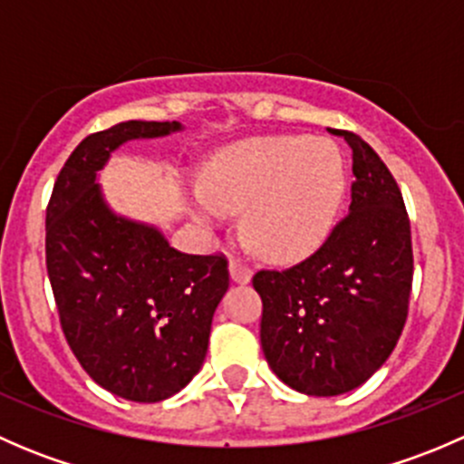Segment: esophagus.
<instances>
[{
  "mask_svg": "<svg viewBox=\"0 0 464 464\" xmlns=\"http://www.w3.org/2000/svg\"><path fill=\"white\" fill-rule=\"evenodd\" d=\"M228 274H231V280L233 283H240V285H246L251 280V269L245 265L242 260H231L228 262Z\"/></svg>",
  "mask_w": 464,
  "mask_h": 464,
  "instance_id": "1",
  "label": "esophagus"
}]
</instances>
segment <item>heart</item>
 Masks as SVG:
<instances>
[{
	"mask_svg": "<svg viewBox=\"0 0 464 464\" xmlns=\"http://www.w3.org/2000/svg\"><path fill=\"white\" fill-rule=\"evenodd\" d=\"M348 190V166L339 145L301 134L256 137L228 145L193 181L195 218L219 224L245 210L246 242L266 260L289 262L316 251L334 228Z\"/></svg>",
	"mask_w": 464,
	"mask_h": 464,
	"instance_id": "1",
	"label": "heart"
}]
</instances>
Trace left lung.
Returning <instances> with one entry per match:
<instances>
[{"label": "left lung", "instance_id": "1", "mask_svg": "<svg viewBox=\"0 0 464 464\" xmlns=\"http://www.w3.org/2000/svg\"><path fill=\"white\" fill-rule=\"evenodd\" d=\"M353 148V202L323 246L285 271H258L260 343L294 391L343 395L382 368L409 314L411 224L386 163L362 137Z\"/></svg>", "mask_w": 464, "mask_h": 464}]
</instances>
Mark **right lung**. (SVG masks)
Segmentation results:
<instances>
[{
  "instance_id": "obj_1",
  "label": "right lung",
  "mask_w": 464,
  "mask_h": 464,
  "mask_svg": "<svg viewBox=\"0 0 464 464\" xmlns=\"http://www.w3.org/2000/svg\"><path fill=\"white\" fill-rule=\"evenodd\" d=\"M179 130L177 121H125L89 134L46 208V271L69 348L98 386L143 404L199 372L228 269L222 256L181 254L157 227L114 213L98 170L123 143Z\"/></svg>"
}]
</instances>
